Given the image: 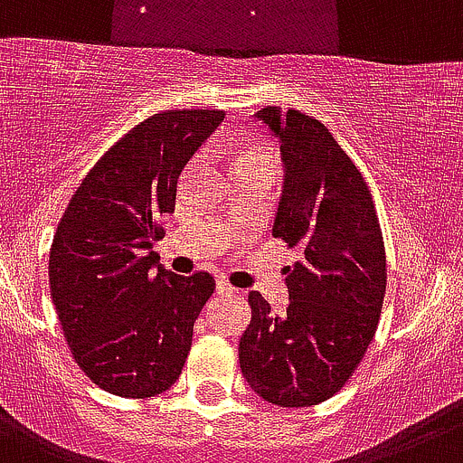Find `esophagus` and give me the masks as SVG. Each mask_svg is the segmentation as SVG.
I'll return each instance as SVG.
<instances>
[{"label":"esophagus","mask_w":463,"mask_h":463,"mask_svg":"<svg viewBox=\"0 0 463 463\" xmlns=\"http://www.w3.org/2000/svg\"><path fill=\"white\" fill-rule=\"evenodd\" d=\"M215 288H218L220 295H236V293H239V288H234V286L229 284V281H224V279H220Z\"/></svg>","instance_id":"34e87169"}]
</instances>
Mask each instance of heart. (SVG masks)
<instances>
[{
	"instance_id": "1",
	"label": "heart",
	"mask_w": 463,
	"mask_h": 463,
	"mask_svg": "<svg viewBox=\"0 0 463 463\" xmlns=\"http://www.w3.org/2000/svg\"><path fill=\"white\" fill-rule=\"evenodd\" d=\"M266 163V165H275V156H272L268 149H250V152H245L243 156H241V163Z\"/></svg>"
}]
</instances>
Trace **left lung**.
<instances>
[{"label": "left lung", "mask_w": 463, "mask_h": 463, "mask_svg": "<svg viewBox=\"0 0 463 463\" xmlns=\"http://www.w3.org/2000/svg\"><path fill=\"white\" fill-rule=\"evenodd\" d=\"M279 140L284 191L272 236L300 252L286 266L288 307L248 295L241 373L277 407H311L343 389L366 354L386 293V252L373 195L327 127L307 113L257 111Z\"/></svg>", "instance_id": "8db88e82"}]
</instances>
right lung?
<instances>
[{"label": "right lung", "instance_id": "add662e5", "mask_svg": "<svg viewBox=\"0 0 463 463\" xmlns=\"http://www.w3.org/2000/svg\"><path fill=\"white\" fill-rule=\"evenodd\" d=\"M222 120L218 109L149 116L92 165L56 227L52 300L77 366L109 393L152 398L182 375L215 279L154 271L152 245L186 163Z\"/></svg>", "mask_w": 463, "mask_h": 463}]
</instances>
